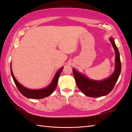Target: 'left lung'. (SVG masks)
<instances>
[{
  "label": "left lung",
  "mask_w": 132,
  "mask_h": 132,
  "mask_svg": "<svg viewBox=\"0 0 132 132\" xmlns=\"http://www.w3.org/2000/svg\"><path fill=\"white\" fill-rule=\"evenodd\" d=\"M115 52V68L110 77L103 80L89 79L81 73L77 72L73 68V73L77 85L83 93L91 97H98L109 94L114 88L118 79L121 71V63L119 52L114 39L110 38Z\"/></svg>",
  "instance_id": "obj_1"
}]
</instances>
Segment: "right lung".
I'll list each match as a JSON object with an SVG mask.
<instances>
[{"instance_id": "right-lung-1", "label": "right lung", "mask_w": 132, "mask_h": 132, "mask_svg": "<svg viewBox=\"0 0 132 132\" xmlns=\"http://www.w3.org/2000/svg\"><path fill=\"white\" fill-rule=\"evenodd\" d=\"M11 65H10V70H11V73L12 75L13 79L14 82L16 86L18 89V90L21 93L23 96L26 97L28 98H33V99H41L43 98L46 97L48 96H50L54 90L55 89L57 85L58 80H59V77L61 73V71L63 69V67H61L60 70L57 71L55 73L53 79L52 80V83H51L49 86L46 87L45 89H37V90H32V89H29L26 88L22 85H21L19 82H18L17 79H15L12 70H11Z\"/></svg>"}]
</instances>
